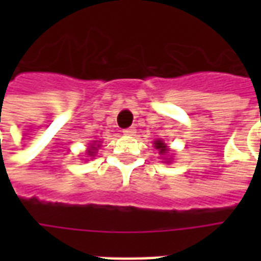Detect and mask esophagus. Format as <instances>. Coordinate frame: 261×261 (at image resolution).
<instances>
[{"label":"esophagus","mask_w":261,"mask_h":261,"mask_svg":"<svg viewBox=\"0 0 261 261\" xmlns=\"http://www.w3.org/2000/svg\"><path fill=\"white\" fill-rule=\"evenodd\" d=\"M123 134H124V136H134V134H136V128H134V127L125 128V130H123Z\"/></svg>","instance_id":"1"}]
</instances>
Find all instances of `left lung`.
<instances>
[{
    "label": "left lung",
    "instance_id": "obj_1",
    "mask_svg": "<svg viewBox=\"0 0 261 261\" xmlns=\"http://www.w3.org/2000/svg\"><path fill=\"white\" fill-rule=\"evenodd\" d=\"M153 144H155V148L158 149L161 155H165V153L169 151V149H168V147H166V144H165L164 141H161V140H156V141L153 142Z\"/></svg>",
    "mask_w": 261,
    "mask_h": 261
}]
</instances>
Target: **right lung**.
I'll return each mask as SVG.
<instances>
[{"label":"right lung","mask_w":261,"mask_h":261,"mask_svg":"<svg viewBox=\"0 0 261 261\" xmlns=\"http://www.w3.org/2000/svg\"><path fill=\"white\" fill-rule=\"evenodd\" d=\"M97 148H99V144L96 145V142H93L91 147L88 148V152H86V155H89V156H93V155H95V152H96Z\"/></svg>","instance_id":"obj_1"}]
</instances>
